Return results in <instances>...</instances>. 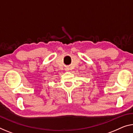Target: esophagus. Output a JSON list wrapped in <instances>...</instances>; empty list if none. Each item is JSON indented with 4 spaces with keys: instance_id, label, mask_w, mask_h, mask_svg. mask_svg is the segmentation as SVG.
I'll return each instance as SVG.
<instances>
[{
    "instance_id": "esophagus-1",
    "label": "esophagus",
    "mask_w": 133,
    "mask_h": 133,
    "mask_svg": "<svg viewBox=\"0 0 133 133\" xmlns=\"http://www.w3.org/2000/svg\"><path fill=\"white\" fill-rule=\"evenodd\" d=\"M69 70H70V66H66V68H65V70L66 71H68Z\"/></svg>"
}]
</instances>
